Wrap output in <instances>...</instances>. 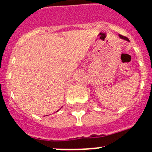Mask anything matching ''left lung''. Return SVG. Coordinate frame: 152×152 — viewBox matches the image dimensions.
I'll list each match as a JSON object with an SVG mask.
<instances>
[{"label":"left lung","mask_w":152,"mask_h":152,"mask_svg":"<svg viewBox=\"0 0 152 152\" xmlns=\"http://www.w3.org/2000/svg\"><path fill=\"white\" fill-rule=\"evenodd\" d=\"M119 37H120L121 39H125V40H126V41H129V39H128V38H126V37H125V36H122V35H121V34H119Z\"/></svg>","instance_id":"obj_1"}]
</instances>
